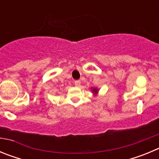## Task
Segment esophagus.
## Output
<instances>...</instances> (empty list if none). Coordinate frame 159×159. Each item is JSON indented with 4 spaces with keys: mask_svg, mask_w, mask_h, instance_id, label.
<instances>
[{
    "mask_svg": "<svg viewBox=\"0 0 159 159\" xmlns=\"http://www.w3.org/2000/svg\"><path fill=\"white\" fill-rule=\"evenodd\" d=\"M75 85L76 87H80L81 85V81L80 80H75Z\"/></svg>",
    "mask_w": 159,
    "mask_h": 159,
    "instance_id": "1",
    "label": "esophagus"
}]
</instances>
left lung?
<instances>
[{
	"label": "left lung",
	"mask_w": 159,
	"mask_h": 159,
	"mask_svg": "<svg viewBox=\"0 0 159 159\" xmlns=\"http://www.w3.org/2000/svg\"><path fill=\"white\" fill-rule=\"evenodd\" d=\"M92 92L94 94V95H98V92H99V89L97 88H92Z\"/></svg>",
	"instance_id": "left-lung-1"
}]
</instances>
